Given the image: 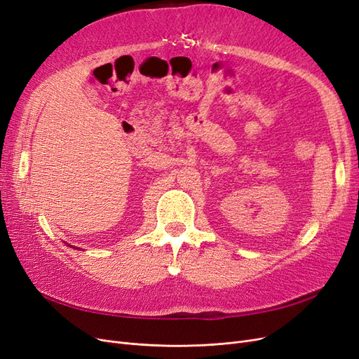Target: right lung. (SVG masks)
<instances>
[{
  "mask_svg": "<svg viewBox=\"0 0 359 359\" xmlns=\"http://www.w3.org/2000/svg\"><path fill=\"white\" fill-rule=\"evenodd\" d=\"M70 247H72V248H76V247H73V245H70Z\"/></svg>",
  "mask_w": 359,
  "mask_h": 359,
  "instance_id": "right-lung-1",
  "label": "right lung"
}]
</instances>
